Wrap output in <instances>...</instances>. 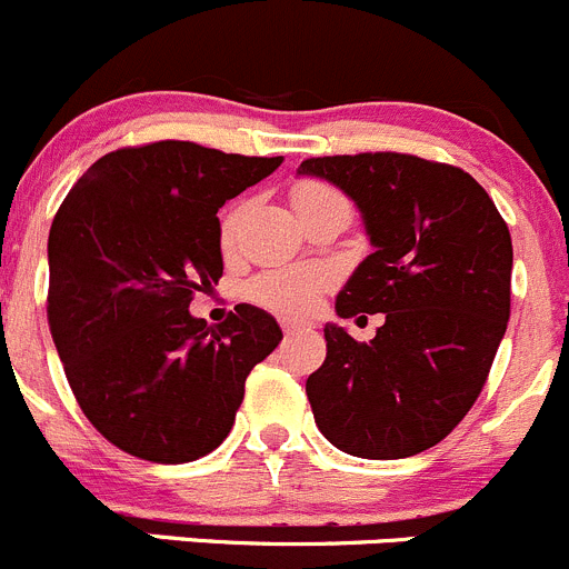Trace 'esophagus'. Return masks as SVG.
I'll return each mask as SVG.
<instances>
[{
    "instance_id": "esophagus-1",
    "label": "esophagus",
    "mask_w": 569,
    "mask_h": 569,
    "mask_svg": "<svg viewBox=\"0 0 569 569\" xmlns=\"http://www.w3.org/2000/svg\"><path fill=\"white\" fill-rule=\"evenodd\" d=\"M305 323H299V321H290V318H281V332L284 335H299V332H305Z\"/></svg>"
}]
</instances>
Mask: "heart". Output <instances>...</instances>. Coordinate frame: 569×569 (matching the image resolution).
I'll return each mask as SVG.
<instances>
[{
    "mask_svg": "<svg viewBox=\"0 0 569 569\" xmlns=\"http://www.w3.org/2000/svg\"><path fill=\"white\" fill-rule=\"evenodd\" d=\"M327 194H335V189L307 178V181H299L293 187V203L301 212V209L327 198ZM242 218H246V203H234L220 220V246H223V251H231L240 240ZM329 284H332V276L321 268H279L251 279L248 299L253 305L264 307V310L276 312V316H307V312L316 310L318 299H321Z\"/></svg>",
    "mask_w": 569,
    "mask_h": 569,
    "instance_id": "heart-1",
    "label": "heart"
}]
</instances>
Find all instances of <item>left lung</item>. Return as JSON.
<instances>
[{
  "label": "left lung",
  "mask_w": 569,
  "mask_h": 569,
  "mask_svg": "<svg viewBox=\"0 0 569 569\" xmlns=\"http://www.w3.org/2000/svg\"><path fill=\"white\" fill-rule=\"evenodd\" d=\"M299 172L343 189L375 246L340 290L338 316L386 312L371 343L323 327L327 360L307 377L318 430L371 461L430 450L480 397L506 335V220L461 167L410 153L318 156Z\"/></svg>",
  "instance_id": "8db88e82"
}]
</instances>
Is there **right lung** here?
I'll list each match as a JSON object with an SVG mask.
<instances>
[{
    "mask_svg": "<svg viewBox=\"0 0 569 569\" xmlns=\"http://www.w3.org/2000/svg\"><path fill=\"white\" fill-rule=\"evenodd\" d=\"M281 164L194 142L119 148L63 198L50 229L47 318L86 419L128 456L198 461L231 432L246 377L279 346L268 312L189 316L223 276L218 209Z\"/></svg>",
    "mask_w": 569,
    "mask_h": 569,
    "instance_id": "add662e5",
    "label": "right lung"
}]
</instances>
